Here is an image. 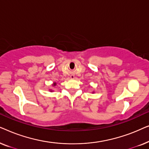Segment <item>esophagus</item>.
<instances>
[{
	"mask_svg": "<svg viewBox=\"0 0 149 149\" xmlns=\"http://www.w3.org/2000/svg\"><path fill=\"white\" fill-rule=\"evenodd\" d=\"M71 78H74V77H73V76H72V77H71Z\"/></svg>",
	"mask_w": 149,
	"mask_h": 149,
	"instance_id": "esophagus-1",
	"label": "esophagus"
}]
</instances>
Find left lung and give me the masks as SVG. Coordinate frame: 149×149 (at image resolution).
Returning a JSON list of instances; mask_svg holds the SVG:
<instances>
[{"label":"left lung","mask_w":149,"mask_h":149,"mask_svg":"<svg viewBox=\"0 0 149 149\" xmlns=\"http://www.w3.org/2000/svg\"><path fill=\"white\" fill-rule=\"evenodd\" d=\"M93 93H94V91H93V92H92Z\"/></svg>","instance_id":"1"}]
</instances>
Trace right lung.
I'll return each mask as SVG.
<instances>
[{"label":"right lung","mask_w":149,"mask_h":149,"mask_svg":"<svg viewBox=\"0 0 149 149\" xmlns=\"http://www.w3.org/2000/svg\"><path fill=\"white\" fill-rule=\"evenodd\" d=\"M52 85L53 87H55L57 85V83L56 82H54V83H53V84H52ZM49 91L50 92H53V91H54V90H52V89H49Z\"/></svg>","instance_id":"1"}]
</instances>
